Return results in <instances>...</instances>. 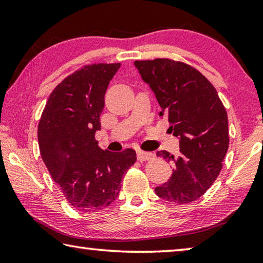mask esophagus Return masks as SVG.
I'll return each instance as SVG.
<instances>
[{"instance_id":"34e87169","label":"esophagus","mask_w":263,"mask_h":263,"mask_svg":"<svg viewBox=\"0 0 263 263\" xmlns=\"http://www.w3.org/2000/svg\"><path fill=\"white\" fill-rule=\"evenodd\" d=\"M137 158L139 161H146V160H151L154 158V155L152 153L148 152H144V151H138L137 152Z\"/></svg>"}]
</instances>
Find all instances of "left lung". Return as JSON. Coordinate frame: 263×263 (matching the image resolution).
I'll return each mask as SVG.
<instances>
[{
	"mask_svg": "<svg viewBox=\"0 0 263 263\" xmlns=\"http://www.w3.org/2000/svg\"><path fill=\"white\" fill-rule=\"evenodd\" d=\"M135 65L157 96L168 130L180 140L177 155L157 153L172 162L173 174L155 194L176 204L194 202L216 181L229 149L225 106L212 83L193 66L166 58L137 60Z\"/></svg>",
	"mask_w": 263,
	"mask_h": 263,
	"instance_id": "8db88e82",
	"label": "left lung"
}]
</instances>
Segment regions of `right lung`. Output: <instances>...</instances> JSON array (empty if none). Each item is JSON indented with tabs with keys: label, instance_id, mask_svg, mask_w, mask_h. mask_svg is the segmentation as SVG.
I'll return each mask as SVG.
<instances>
[{
	"label": "right lung",
	"instance_id": "obj_1",
	"mask_svg": "<svg viewBox=\"0 0 263 263\" xmlns=\"http://www.w3.org/2000/svg\"><path fill=\"white\" fill-rule=\"evenodd\" d=\"M119 67L121 64H92L68 75L51 92L38 124L43 161L79 211L109 206L137 160L135 149L111 153L101 149L95 139L106 88Z\"/></svg>",
	"mask_w": 263,
	"mask_h": 263
}]
</instances>
